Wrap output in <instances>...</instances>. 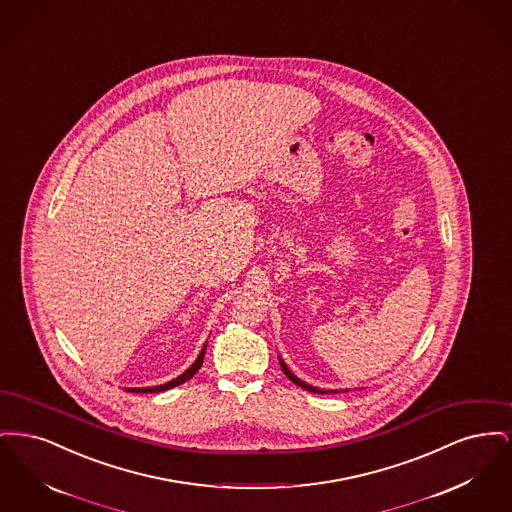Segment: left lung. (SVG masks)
Returning a JSON list of instances; mask_svg holds the SVG:
<instances>
[{
  "label": "left lung",
  "instance_id": "obj_1",
  "mask_svg": "<svg viewBox=\"0 0 512 512\" xmlns=\"http://www.w3.org/2000/svg\"><path fill=\"white\" fill-rule=\"evenodd\" d=\"M280 366H282V370H284V374L292 380L293 384H297V386H301L303 390L307 391H313V393H328L326 390H318V388H313V386H309V384H305V382H301L297 376H293L292 372H290V368L288 366L284 365V361L280 359ZM338 393V391H336Z\"/></svg>",
  "mask_w": 512,
  "mask_h": 512
}]
</instances>
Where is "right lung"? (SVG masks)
<instances>
[{
    "label": "right lung",
    "mask_w": 512,
    "mask_h": 512,
    "mask_svg": "<svg viewBox=\"0 0 512 512\" xmlns=\"http://www.w3.org/2000/svg\"><path fill=\"white\" fill-rule=\"evenodd\" d=\"M207 347V345H205ZM205 347L201 349V353H199V357L195 359L194 365L190 366L182 376H178V378H174L172 382H167V384H163V386H155V388H134V390H126V391H134V393H157V391H165L171 390L174 386H180V384H184V382H188L192 376H194L195 372L201 368L203 365V355H205Z\"/></svg>",
    "instance_id": "right-lung-1"
}]
</instances>
